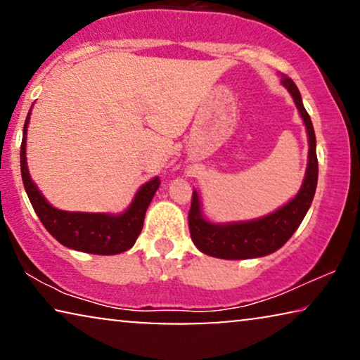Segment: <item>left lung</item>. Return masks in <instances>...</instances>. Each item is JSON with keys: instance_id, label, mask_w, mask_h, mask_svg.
<instances>
[{"instance_id": "8db88e82", "label": "left lung", "mask_w": 360, "mask_h": 360, "mask_svg": "<svg viewBox=\"0 0 360 360\" xmlns=\"http://www.w3.org/2000/svg\"><path fill=\"white\" fill-rule=\"evenodd\" d=\"M282 83L288 88L293 96L300 115H302L309 139V155L307 176L300 188L298 195L275 213L265 218L249 221V223L234 224H213L208 223L200 210L198 193L191 195V206L188 213V228L193 244L203 254L218 259H254L272 254L282 248L292 238L298 226L307 214L311 205L314 191L318 184V157H316V137L309 120V115L304 110L297 85L292 78L282 77Z\"/></svg>"}]
</instances>
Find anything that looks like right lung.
Returning <instances> with one entry per match:
<instances>
[{"mask_svg": "<svg viewBox=\"0 0 360 360\" xmlns=\"http://www.w3.org/2000/svg\"><path fill=\"white\" fill-rule=\"evenodd\" d=\"M31 111L27 112L21 142V175L26 193L39 219L58 243L67 248L88 254L115 255L131 249L139 238L147 206L159 188V176L147 181L137 191L134 201L126 213L120 216L98 213H70L51 206L32 184L26 164V134Z\"/></svg>", "mask_w": 360, "mask_h": 360, "instance_id": "1", "label": "right lung"}]
</instances>
